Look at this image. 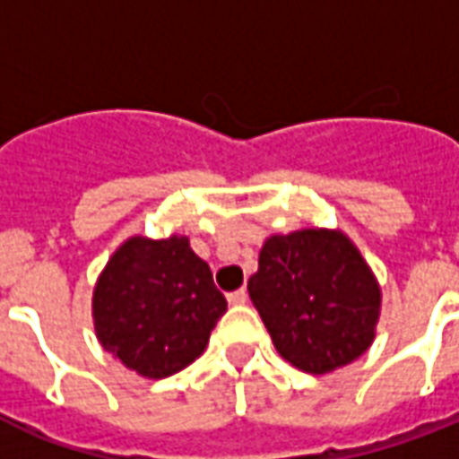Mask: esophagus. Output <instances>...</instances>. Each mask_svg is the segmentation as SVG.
<instances>
[{"instance_id":"1","label":"esophagus","mask_w":459,"mask_h":459,"mask_svg":"<svg viewBox=\"0 0 459 459\" xmlns=\"http://www.w3.org/2000/svg\"><path fill=\"white\" fill-rule=\"evenodd\" d=\"M226 298H229L230 305H245V302H247V290L240 288V290H233V293L226 295Z\"/></svg>"}]
</instances>
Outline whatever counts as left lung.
I'll use <instances>...</instances> for the list:
<instances>
[{
	"instance_id": "1",
	"label": "left lung",
	"mask_w": 459,
	"mask_h": 459,
	"mask_svg": "<svg viewBox=\"0 0 459 459\" xmlns=\"http://www.w3.org/2000/svg\"><path fill=\"white\" fill-rule=\"evenodd\" d=\"M247 290L273 348L307 374L341 369L374 342L381 288L342 230L269 236Z\"/></svg>"
}]
</instances>
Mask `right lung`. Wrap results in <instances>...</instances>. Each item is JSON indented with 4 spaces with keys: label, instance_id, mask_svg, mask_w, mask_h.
Returning <instances> with one entry per match:
<instances>
[{
    "label": "right lung",
    "instance_id": "1",
    "mask_svg": "<svg viewBox=\"0 0 459 459\" xmlns=\"http://www.w3.org/2000/svg\"><path fill=\"white\" fill-rule=\"evenodd\" d=\"M226 312L187 236H133L117 247L92 290L97 341L126 369L166 378L204 352Z\"/></svg>",
    "mask_w": 459,
    "mask_h": 459
}]
</instances>
